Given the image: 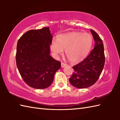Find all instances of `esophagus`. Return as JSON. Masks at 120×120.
Returning <instances> with one entry per match:
<instances>
[{"label": "esophagus", "instance_id": "1", "mask_svg": "<svg viewBox=\"0 0 120 120\" xmlns=\"http://www.w3.org/2000/svg\"><path fill=\"white\" fill-rule=\"evenodd\" d=\"M67 65V64H65V63H63V62H61V67L62 68H64V67H66Z\"/></svg>", "mask_w": 120, "mask_h": 120}]
</instances>
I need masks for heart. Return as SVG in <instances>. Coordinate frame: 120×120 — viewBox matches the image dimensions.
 Wrapping results in <instances>:
<instances>
[{"mask_svg": "<svg viewBox=\"0 0 120 120\" xmlns=\"http://www.w3.org/2000/svg\"><path fill=\"white\" fill-rule=\"evenodd\" d=\"M93 43L92 35L88 33L72 31L59 34L57 40H52L50 50L55 56L63 53L72 62H78L85 59L91 49Z\"/></svg>", "mask_w": 120, "mask_h": 120, "instance_id": "heart-1", "label": "heart"}]
</instances>
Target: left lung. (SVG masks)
I'll use <instances>...</instances> for the list:
<instances>
[{
  "instance_id": "8db88e82",
  "label": "left lung",
  "mask_w": 120,
  "mask_h": 120,
  "mask_svg": "<svg viewBox=\"0 0 120 120\" xmlns=\"http://www.w3.org/2000/svg\"><path fill=\"white\" fill-rule=\"evenodd\" d=\"M95 46L87 57L73 66L74 72L69 79L71 85L79 89L93 85L100 76L105 65V57L103 41L98 34L90 30Z\"/></svg>"
}]
</instances>
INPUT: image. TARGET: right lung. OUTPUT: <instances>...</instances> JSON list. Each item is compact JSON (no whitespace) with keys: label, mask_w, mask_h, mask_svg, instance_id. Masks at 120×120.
Returning a JSON list of instances; mask_svg holds the SVG:
<instances>
[{"label":"right lung","mask_w":120,"mask_h":120,"mask_svg":"<svg viewBox=\"0 0 120 120\" xmlns=\"http://www.w3.org/2000/svg\"><path fill=\"white\" fill-rule=\"evenodd\" d=\"M49 28L28 31L17 42V68L25 82L34 89L50 86L55 74L61 67V62L49 55L52 35Z\"/></svg>","instance_id":"add662e5"}]
</instances>
